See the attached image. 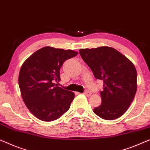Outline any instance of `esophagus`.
Returning <instances> with one entry per match:
<instances>
[{"label":"esophagus","mask_w":150,"mask_h":150,"mask_svg":"<svg viewBox=\"0 0 150 150\" xmlns=\"http://www.w3.org/2000/svg\"><path fill=\"white\" fill-rule=\"evenodd\" d=\"M84 95H85L86 96H87V97H89L91 95V93L89 91H86L84 92Z\"/></svg>","instance_id":"34e87169"}]
</instances>
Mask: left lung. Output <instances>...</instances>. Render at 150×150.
Returning <instances> with one entry per match:
<instances>
[{
  "mask_svg": "<svg viewBox=\"0 0 150 150\" xmlns=\"http://www.w3.org/2000/svg\"><path fill=\"white\" fill-rule=\"evenodd\" d=\"M82 59L97 79L103 81L101 104L93 112L104 120H114L123 115L136 94L137 71L131 61L110 47L80 49Z\"/></svg>",
  "mask_w": 150,
  "mask_h": 150,
  "instance_id": "obj_1",
  "label": "left lung"
}]
</instances>
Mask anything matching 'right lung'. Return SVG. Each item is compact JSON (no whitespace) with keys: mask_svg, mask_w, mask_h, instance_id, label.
<instances>
[{"mask_svg":"<svg viewBox=\"0 0 150 150\" xmlns=\"http://www.w3.org/2000/svg\"><path fill=\"white\" fill-rule=\"evenodd\" d=\"M72 50L45 47L25 61L19 71V86L30 112L45 122L57 120L70 107L74 93L57 86L61 67L65 61L75 57Z\"/></svg>","mask_w":150,"mask_h":150,"instance_id":"obj_1","label":"right lung"}]
</instances>
